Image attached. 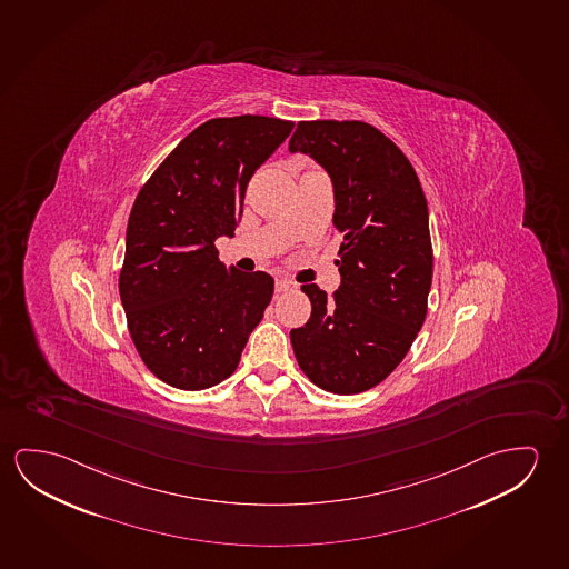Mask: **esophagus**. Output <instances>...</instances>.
Instances as JSON below:
<instances>
[{
    "instance_id": "1",
    "label": "esophagus",
    "mask_w": 569,
    "mask_h": 569,
    "mask_svg": "<svg viewBox=\"0 0 569 569\" xmlns=\"http://www.w3.org/2000/svg\"><path fill=\"white\" fill-rule=\"evenodd\" d=\"M291 289H296V283H293L291 280H288V278H278V280H276V291H278V293H283V291H291Z\"/></svg>"
}]
</instances>
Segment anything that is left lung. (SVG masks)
Here are the masks:
<instances>
[{"label": "left lung", "instance_id": "1", "mask_svg": "<svg viewBox=\"0 0 569 569\" xmlns=\"http://www.w3.org/2000/svg\"><path fill=\"white\" fill-rule=\"evenodd\" d=\"M298 151L331 177L341 286L332 298L316 283L303 286L311 317L289 337L313 385L365 392L402 362L426 319L433 270L428 202L408 158L370 123L299 122L289 140V153Z\"/></svg>", "mask_w": 569, "mask_h": 569}]
</instances>
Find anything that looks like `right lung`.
<instances>
[{"label": "right lung", "instance_id": "add662e5", "mask_svg": "<svg viewBox=\"0 0 569 569\" xmlns=\"http://www.w3.org/2000/svg\"><path fill=\"white\" fill-rule=\"evenodd\" d=\"M291 130L268 116L201 123L133 202L120 298L141 360L166 385H219L262 321L273 278L227 268L214 240L234 237L248 181Z\"/></svg>", "mask_w": 569, "mask_h": 569}]
</instances>
